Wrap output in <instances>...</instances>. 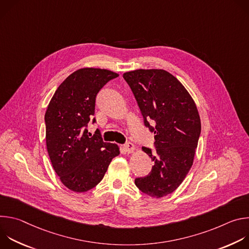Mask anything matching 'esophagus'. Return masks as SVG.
<instances>
[{"label": "esophagus", "mask_w": 249, "mask_h": 249, "mask_svg": "<svg viewBox=\"0 0 249 249\" xmlns=\"http://www.w3.org/2000/svg\"><path fill=\"white\" fill-rule=\"evenodd\" d=\"M123 148H124V150L128 153V154H131V153H133L134 151H135V145L133 144V143H126L124 146H123Z\"/></svg>", "instance_id": "34e87169"}]
</instances>
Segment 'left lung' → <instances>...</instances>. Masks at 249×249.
Masks as SVG:
<instances>
[{"instance_id": "8db88e82", "label": "left lung", "mask_w": 249, "mask_h": 249, "mask_svg": "<svg viewBox=\"0 0 249 249\" xmlns=\"http://www.w3.org/2000/svg\"><path fill=\"white\" fill-rule=\"evenodd\" d=\"M123 78L156 140V153L142 148L155 164L135 184L151 197L166 196L182 183L193 164L201 133L197 106L183 85L164 70L139 69L124 73ZM151 120H155V127L149 125Z\"/></svg>"}]
</instances>
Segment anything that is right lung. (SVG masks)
<instances>
[{
  "label": "right lung",
  "instance_id": "right-lung-1",
  "mask_svg": "<svg viewBox=\"0 0 249 249\" xmlns=\"http://www.w3.org/2000/svg\"><path fill=\"white\" fill-rule=\"evenodd\" d=\"M118 76L105 69H79L58 87L48 104V155L61 182L74 192H86L96 186L112 159L120 154L116 144L104 143L99 132L90 136L87 129L94 114L98 91Z\"/></svg>",
  "mask_w": 249,
  "mask_h": 249
}]
</instances>
